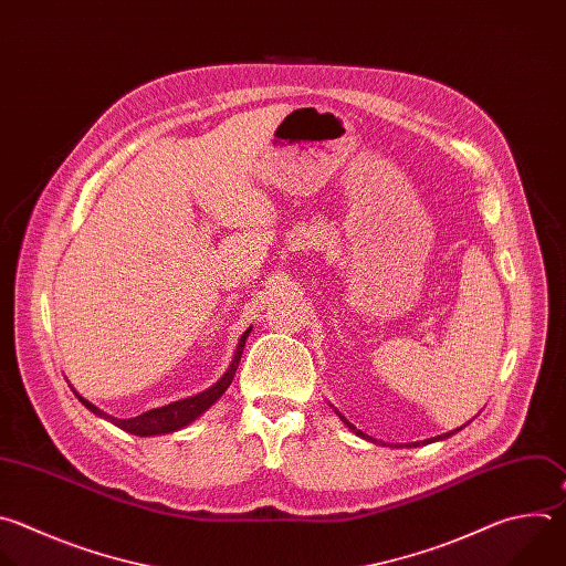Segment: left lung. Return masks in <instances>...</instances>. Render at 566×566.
I'll return each instance as SVG.
<instances>
[{
  "label": "left lung",
  "mask_w": 566,
  "mask_h": 566,
  "mask_svg": "<svg viewBox=\"0 0 566 566\" xmlns=\"http://www.w3.org/2000/svg\"><path fill=\"white\" fill-rule=\"evenodd\" d=\"M342 419H344V417H342ZM344 423H348V428H350V430H355V432H357V434H359V437H364V439H368V434H364V432H361V430H357V428H355V426H353V423H350V421H346V419H344ZM464 426H467V423H464ZM464 426H460V428H455V430H450V432H446V434H439V437H432V439H426V441H412V443H406V446H408V448H417V446H426V443H432V441H439V439H446V437H450V434H455V432H460V430H462V428H464Z\"/></svg>",
  "instance_id": "obj_1"
}]
</instances>
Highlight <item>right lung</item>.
<instances>
[{"label": "right lung", "mask_w": 566, "mask_h": 566, "mask_svg": "<svg viewBox=\"0 0 566 566\" xmlns=\"http://www.w3.org/2000/svg\"><path fill=\"white\" fill-rule=\"evenodd\" d=\"M252 327H248L243 334H241V342L237 346V353H234V359L230 364V368L224 370V375L207 390L193 395V397H187V399H180V401H174V403H167L163 408H154V410H147L138 417H132V419H116L111 417L106 412H102L99 408H95L93 403H88L84 397H80L75 392V397L91 410L95 412L97 417H104L108 419L111 423H116L118 428L132 432V434H138V437H151V434H165V432H176L185 426H189L193 419H198L209 406H213L222 395L224 390L230 388L234 375H237V368H239V361H241V355H243V348H245V342L250 336Z\"/></svg>", "instance_id": "add662e5"}]
</instances>
